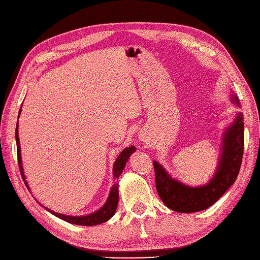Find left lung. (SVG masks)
<instances>
[{"mask_svg": "<svg viewBox=\"0 0 260 260\" xmlns=\"http://www.w3.org/2000/svg\"><path fill=\"white\" fill-rule=\"evenodd\" d=\"M234 101L239 105L236 96ZM222 148L218 170L212 180L207 185L199 187L186 186L173 180L156 161L153 162L156 190L165 206L182 213L201 211L217 202L235 183L244 155V116L241 113L224 133Z\"/></svg>", "mask_w": 260, "mask_h": 260, "instance_id": "1", "label": "left lung"}]
</instances>
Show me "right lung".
<instances>
[{
  "instance_id": "add662e5",
  "label": "right lung",
  "mask_w": 260,
  "mask_h": 260,
  "mask_svg": "<svg viewBox=\"0 0 260 260\" xmlns=\"http://www.w3.org/2000/svg\"><path fill=\"white\" fill-rule=\"evenodd\" d=\"M21 113V109L19 112V115ZM15 140H16V152H18V164L20 168V172L22 175V179H24V174H23V170H22V165H21V153H20V142H19V134H18V125H16L15 128ZM135 151L134 146L131 147H126L125 150L121 151V153L118 155L117 159L114 164V179H118L119 175L123 172V170L125 168L126 162L128 161V157L132 153ZM24 183L26 185V182L24 181ZM27 186V185H26ZM118 204V183H115L110 190V194L108 197L107 202L105 203V206L98 210V211L93 212L89 215H85V217H71V215H64V214H60L57 212H53L51 210L47 209L48 211H50L52 214L56 215V217L64 220L69 223H74V224H78V225H96L99 223H103L105 221H107L110 218L113 217L116 208H117Z\"/></svg>"
}]
</instances>
